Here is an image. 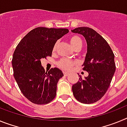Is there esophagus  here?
<instances>
[{
  "label": "esophagus",
  "mask_w": 127,
  "mask_h": 127,
  "mask_svg": "<svg viewBox=\"0 0 127 127\" xmlns=\"http://www.w3.org/2000/svg\"><path fill=\"white\" fill-rule=\"evenodd\" d=\"M64 75L65 76H67L69 75V73H68V72H64Z\"/></svg>",
  "instance_id": "1"
}]
</instances>
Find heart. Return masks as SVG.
<instances>
[{
    "label": "heart",
    "mask_w": 127,
    "mask_h": 127,
    "mask_svg": "<svg viewBox=\"0 0 127 127\" xmlns=\"http://www.w3.org/2000/svg\"><path fill=\"white\" fill-rule=\"evenodd\" d=\"M69 42L76 50H77V49H80L82 46V44H83L81 39L77 35H72V36L70 37L69 38ZM58 44V42H57L54 44L53 48V51H55L57 50ZM77 64V62L76 60H70V59H67V58H61L57 62L58 67L64 70H70L72 67L76 66Z\"/></svg>",
    "instance_id": "1"
}]
</instances>
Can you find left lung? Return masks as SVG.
Listing matches in <instances>:
<instances>
[{"mask_svg":"<svg viewBox=\"0 0 127 127\" xmlns=\"http://www.w3.org/2000/svg\"><path fill=\"white\" fill-rule=\"evenodd\" d=\"M85 37L87 53L83 70L88 72L85 79L79 81L72 89L76 99L83 104H92L105 95L116 70L114 55L109 44L94 29L81 27L71 30Z\"/></svg>","mask_w":127,"mask_h":127,"instance_id":"1","label":"left lung"}]
</instances>
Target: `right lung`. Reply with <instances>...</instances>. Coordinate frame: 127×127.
Segmentation results:
<instances>
[{"label":"right lung","mask_w":127,"mask_h":127,"mask_svg":"<svg viewBox=\"0 0 127 127\" xmlns=\"http://www.w3.org/2000/svg\"><path fill=\"white\" fill-rule=\"evenodd\" d=\"M68 32L67 29L35 28L14 50L12 59L14 79L23 95L33 104H48L55 97L57 83L64 74L56 67L45 72L41 60L51 57L54 44Z\"/></svg>","instance_id":"obj_1"}]
</instances>
